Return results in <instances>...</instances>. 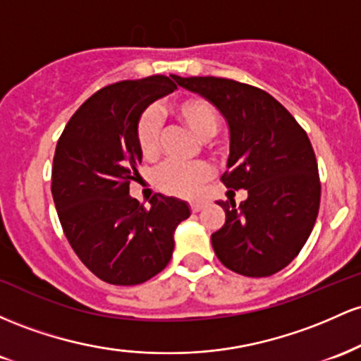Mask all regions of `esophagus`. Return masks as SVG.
I'll list each match as a JSON object with an SVG mask.
<instances>
[{
    "mask_svg": "<svg viewBox=\"0 0 361 361\" xmlns=\"http://www.w3.org/2000/svg\"><path fill=\"white\" fill-rule=\"evenodd\" d=\"M202 208H204V202H201V201L191 202V209H192V213H197V212H201Z\"/></svg>",
    "mask_w": 361,
    "mask_h": 361,
    "instance_id": "1",
    "label": "esophagus"
}]
</instances>
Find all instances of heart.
Masks as SVG:
<instances>
[{
	"mask_svg": "<svg viewBox=\"0 0 361 361\" xmlns=\"http://www.w3.org/2000/svg\"><path fill=\"white\" fill-rule=\"evenodd\" d=\"M172 112L194 136L200 140H209L216 133L220 124L218 111L206 99L201 97H188L172 105ZM159 119L153 111L143 112L137 121L136 140L141 155L152 159L159 152ZM212 176V169L206 164H169L161 167L155 176L157 188L172 196L192 197L197 194L202 182Z\"/></svg>",
	"mask_w": 361,
	"mask_h": 361,
	"instance_id": "1",
	"label": "heart"
}]
</instances>
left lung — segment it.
<instances>
[{"label": "left lung", "mask_w": 361, "mask_h": 361, "mask_svg": "<svg viewBox=\"0 0 361 361\" xmlns=\"http://www.w3.org/2000/svg\"><path fill=\"white\" fill-rule=\"evenodd\" d=\"M220 111L228 126L230 155L224 184L247 189V200L216 201L225 225L212 235L221 264L250 278L290 264L317 220L321 182L307 133L276 99L250 85L214 76L179 78Z\"/></svg>", "instance_id": "1"}]
</instances>
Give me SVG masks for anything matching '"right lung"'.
Wrapping results in <instances>:
<instances>
[{
	"label": "right lung",
	"instance_id": "add662e5",
	"mask_svg": "<svg viewBox=\"0 0 361 361\" xmlns=\"http://www.w3.org/2000/svg\"><path fill=\"white\" fill-rule=\"evenodd\" d=\"M172 80L155 75L93 93L56 147L51 189L64 235L83 264L111 285H140L159 274L172 257L176 228L191 214L177 197L157 194L145 208L129 196L143 157L137 121L176 90Z\"/></svg>",
	"mask_w": 361,
	"mask_h": 361
}]
</instances>
